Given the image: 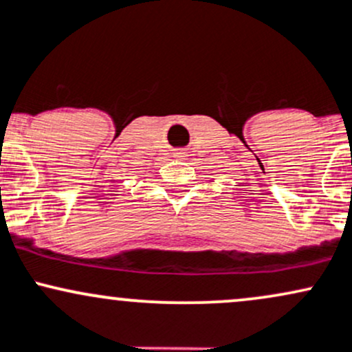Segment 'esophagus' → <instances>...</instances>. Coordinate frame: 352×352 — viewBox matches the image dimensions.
<instances>
[{
  "instance_id": "esophagus-1",
  "label": "esophagus",
  "mask_w": 352,
  "mask_h": 352,
  "mask_svg": "<svg viewBox=\"0 0 352 352\" xmlns=\"http://www.w3.org/2000/svg\"><path fill=\"white\" fill-rule=\"evenodd\" d=\"M176 155H186V153H184V151H181V153H176Z\"/></svg>"
}]
</instances>
